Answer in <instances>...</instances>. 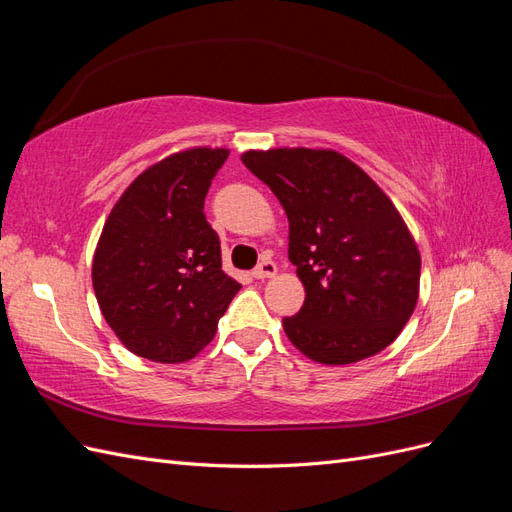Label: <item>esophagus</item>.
<instances>
[{"label":"esophagus","instance_id":"1","mask_svg":"<svg viewBox=\"0 0 512 512\" xmlns=\"http://www.w3.org/2000/svg\"><path fill=\"white\" fill-rule=\"evenodd\" d=\"M277 273V267L273 260H262L260 265L252 271V275L256 277V280H265V277H273Z\"/></svg>","mask_w":512,"mask_h":512}]
</instances>
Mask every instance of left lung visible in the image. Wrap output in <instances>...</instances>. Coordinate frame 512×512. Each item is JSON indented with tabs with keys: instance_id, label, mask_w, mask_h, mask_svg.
I'll return each mask as SVG.
<instances>
[{
	"instance_id": "obj_1",
	"label": "left lung",
	"mask_w": 512,
	"mask_h": 512,
	"mask_svg": "<svg viewBox=\"0 0 512 512\" xmlns=\"http://www.w3.org/2000/svg\"><path fill=\"white\" fill-rule=\"evenodd\" d=\"M290 224L288 258L305 286L290 342L312 361L348 365L395 342L410 320L421 254L371 177L331 149L245 151Z\"/></svg>"
}]
</instances>
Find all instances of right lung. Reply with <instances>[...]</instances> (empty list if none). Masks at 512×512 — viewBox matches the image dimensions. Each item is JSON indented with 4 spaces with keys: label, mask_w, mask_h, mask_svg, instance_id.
Returning a JSON list of instances; mask_svg holds the SVG:
<instances>
[{
    "label": "right lung",
    "mask_w": 512,
    "mask_h": 512,
    "mask_svg": "<svg viewBox=\"0 0 512 512\" xmlns=\"http://www.w3.org/2000/svg\"><path fill=\"white\" fill-rule=\"evenodd\" d=\"M228 149L173 153L138 175L102 228L91 280L108 327L130 352L183 363L218 331L241 284L222 271L203 213Z\"/></svg>",
    "instance_id": "right-lung-1"
}]
</instances>
